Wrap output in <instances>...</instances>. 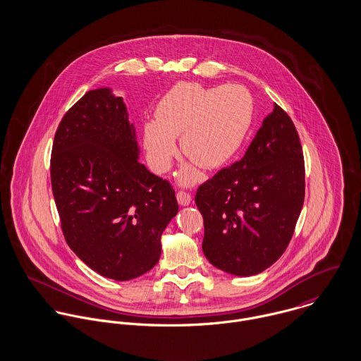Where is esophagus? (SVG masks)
Here are the masks:
<instances>
[{
  "mask_svg": "<svg viewBox=\"0 0 361 361\" xmlns=\"http://www.w3.org/2000/svg\"><path fill=\"white\" fill-rule=\"evenodd\" d=\"M176 199H178V203L180 206H188L192 202L190 195L188 192H185V190H178L176 192Z\"/></svg>",
  "mask_w": 361,
  "mask_h": 361,
  "instance_id": "1",
  "label": "esophagus"
}]
</instances>
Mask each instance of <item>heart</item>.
Masks as SVG:
<instances>
[{
  "instance_id": "heart-1",
  "label": "heart",
  "mask_w": 361,
  "mask_h": 361,
  "mask_svg": "<svg viewBox=\"0 0 361 361\" xmlns=\"http://www.w3.org/2000/svg\"><path fill=\"white\" fill-rule=\"evenodd\" d=\"M154 118L145 125L143 143L157 172L169 168L178 136L186 158L212 169L228 162L242 146L252 125L253 100L240 86L219 89L182 82L157 104ZM195 178L193 171L182 173L185 182Z\"/></svg>"
}]
</instances>
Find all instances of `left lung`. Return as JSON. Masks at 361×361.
I'll list each match as a JSON object with an SVG mask.
<instances>
[{"mask_svg": "<svg viewBox=\"0 0 361 361\" xmlns=\"http://www.w3.org/2000/svg\"><path fill=\"white\" fill-rule=\"evenodd\" d=\"M305 157L293 121L278 104L245 157L199 186L203 252L216 268L256 275L286 250L305 203Z\"/></svg>", "mask_w": 361, "mask_h": 361, "instance_id": "1", "label": "left lung"}]
</instances>
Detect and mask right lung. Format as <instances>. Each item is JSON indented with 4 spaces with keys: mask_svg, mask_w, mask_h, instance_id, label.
I'll use <instances>...</instances> for the list:
<instances>
[{
    "mask_svg": "<svg viewBox=\"0 0 361 361\" xmlns=\"http://www.w3.org/2000/svg\"><path fill=\"white\" fill-rule=\"evenodd\" d=\"M135 128L109 89L87 92L61 119L50 175L68 246L105 278L129 281L161 256L178 212L172 185L137 161Z\"/></svg>",
    "mask_w": 361,
    "mask_h": 361,
    "instance_id": "1",
    "label": "right lung"
}]
</instances>
